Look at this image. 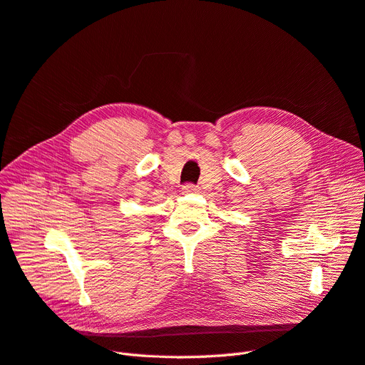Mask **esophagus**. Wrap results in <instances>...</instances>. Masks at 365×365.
Wrapping results in <instances>:
<instances>
[{"mask_svg":"<svg viewBox=\"0 0 365 365\" xmlns=\"http://www.w3.org/2000/svg\"><path fill=\"white\" fill-rule=\"evenodd\" d=\"M182 189H183L185 194H192V192L197 191V186H194V185H191V183H187V185H185Z\"/></svg>","mask_w":365,"mask_h":365,"instance_id":"obj_1","label":"esophagus"}]
</instances>
